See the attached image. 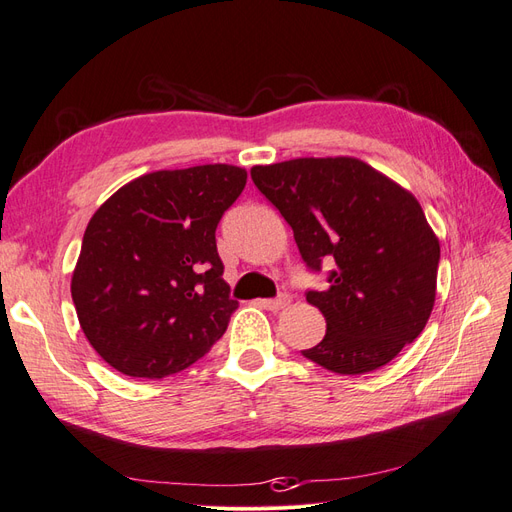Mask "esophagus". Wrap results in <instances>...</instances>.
<instances>
[{
	"label": "esophagus",
	"mask_w": 512,
	"mask_h": 512,
	"mask_svg": "<svg viewBox=\"0 0 512 512\" xmlns=\"http://www.w3.org/2000/svg\"><path fill=\"white\" fill-rule=\"evenodd\" d=\"M288 303H290L288 294H280V297H275V299H262L260 307L269 309V312H280V309H284Z\"/></svg>",
	"instance_id": "esophagus-1"
}]
</instances>
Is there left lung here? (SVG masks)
Segmentation results:
<instances>
[{
  "label": "left lung",
  "instance_id": "left-lung-1",
  "mask_svg": "<svg viewBox=\"0 0 512 512\" xmlns=\"http://www.w3.org/2000/svg\"><path fill=\"white\" fill-rule=\"evenodd\" d=\"M252 179L290 224L305 265H333L327 288L305 292L327 320L305 359L344 376L393 361L436 301L440 241L418 200L356 158L254 166Z\"/></svg>",
  "mask_w": 512,
  "mask_h": 512
}]
</instances>
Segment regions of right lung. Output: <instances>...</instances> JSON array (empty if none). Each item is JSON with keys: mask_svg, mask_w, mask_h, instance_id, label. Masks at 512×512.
Returning <instances> with one entry per match:
<instances>
[{"mask_svg": "<svg viewBox=\"0 0 512 512\" xmlns=\"http://www.w3.org/2000/svg\"><path fill=\"white\" fill-rule=\"evenodd\" d=\"M245 168L156 170L119 188L94 213L72 273V301L89 344L132 378L190 367L224 335L232 312L215 245Z\"/></svg>", "mask_w": 512, "mask_h": 512, "instance_id": "1", "label": "right lung"}]
</instances>
